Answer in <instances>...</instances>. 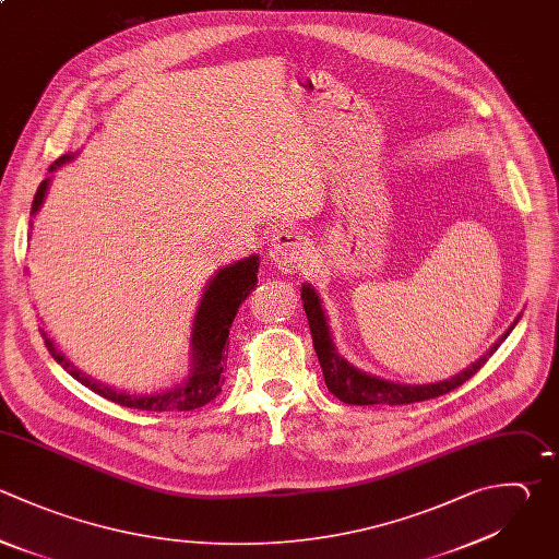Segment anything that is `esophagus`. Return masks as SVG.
<instances>
[{
  "label": "esophagus",
  "instance_id": "1",
  "mask_svg": "<svg viewBox=\"0 0 559 559\" xmlns=\"http://www.w3.org/2000/svg\"><path fill=\"white\" fill-rule=\"evenodd\" d=\"M306 242L293 229H282L273 236L269 245V258L277 266V271L293 275L306 262Z\"/></svg>",
  "mask_w": 559,
  "mask_h": 559
}]
</instances>
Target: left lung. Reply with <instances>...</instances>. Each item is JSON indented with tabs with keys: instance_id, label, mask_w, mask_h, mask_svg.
<instances>
[{
	"instance_id": "8db88e82",
	"label": "left lung",
	"mask_w": 559,
	"mask_h": 559,
	"mask_svg": "<svg viewBox=\"0 0 559 559\" xmlns=\"http://www.w3.org/2000/svg\"><path fill=\"white\" fill-rule=\"evenodd\" d=\"M301 301H304V310H306V317H308L312 345H314V352L319 356V365L323 369V378H325V384H328L330 393H334L345 404H358V406H367V404H389V406L413 404V402H421V400H430V397H439L443 393H450L452 389H456L465 380H469L487 362V358L498 349V345L507 338V334L518 323V319H515L513 325L493 343V347L483 358H478L472 367L456 373L454 378L432 382V384H400V382L382 380L378 376H369V373L356 369L354 365H349L336 352V347L332 343V334H330L325 312L321 308V299H319V295L314 293V288L310 284L301 286Z\"/></svg>"
}]
</instances>
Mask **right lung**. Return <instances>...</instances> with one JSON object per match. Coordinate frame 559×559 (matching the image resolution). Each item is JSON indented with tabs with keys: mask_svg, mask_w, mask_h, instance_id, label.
I'll list each match as a JSON object with an SVG mask.
<instances>
[{
	"mask_svg": "<svg viewBox=\"0 0 559 559\" xmlns=\"http://www.w3.org/2000/svg\"><path fill=\"white\" fill-rule=\"evenodd\" d=\"M74 155H63L59 157L52 166L50 173H55L57 168H61L63 164L72 162ZM50 179L41 181L35 201H33V216L41 210L46 192H48ZM33 227V221H31ZM33 236V231H31ZM258 266H260V258L258 255H249L245 260H238L236 264H229L225 269H221L212 282L207 284L203 299L199 304L194 323H192V338H190V352H192V369L190 376L183 384L170 389V391H162V393H151V395H138V393H127V391H116L94 378H90L87 373H83L81 369H76L55 345V341H50L46 336V332L41 330L48 349L52 352L55 360L59 365H63L66 371H70L72 378H76L81 384L90 386L94 393L120 404V406H129V408H140V411H194L199 406H205L207 402H212L225 382V367H227V338H229V328L236 319V312L240 308V304L249 297V293L255 288L258 284Z\"/></svg>",
	"mask_w": 559,
	"mask_h": 559,
	"instance_id": "add662e5",
	"label": "right lung"
}]
</instances>
